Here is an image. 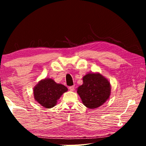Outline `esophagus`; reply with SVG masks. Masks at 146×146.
Instances as JSON below:
<instances>
[{
	"mask_svg": "<svg viewBox=\"0 0 146 146\" xmlns=\"http://www.w3.org/2000/svg\"><path fill=\"white\" fill-rule=\"evenodd\" d=\"M69 89H70V90L71 91H74V89H75V86H70V87H69Z\"/></svg>",
	"mask_w": 146,
	"mask_h": 146,
	"instance_id": "obj_1",
	"label": "esophagus"
}]
</instances>
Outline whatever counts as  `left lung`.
I'll return each instance as SVG.
<instances>
[{
  "label": "left lung",
  "instance_id": "obj_1",
  "mask_svg": "<svg viewBox=\"0 0 146 146\" xmlns=\"http://www.w3.org/2000/svg\"><path fill=\"white\" fill-rule=\"evenodd\" d=\"M82 80V85L76 90L86 107L97 108L109 99L111 88L105 76L99 73H89L83 76Z\"/></svg>",
  "mask_w": 146,
  "mask_h": 146
}]
</instances>
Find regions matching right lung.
Returning a JSON list of instances; mask_svg holds the SVG:
<instances>
[{"label":"right lung","instance_id":"right-lung-1","mask_svg":"<svg viewBox=\"0 0 146 146\" xmlns=\"http://www.w3.org/2000/svg\"><path fill=\"white\" fill-rule=\"evenodd\" d=\"M67 91L65 86L56 83L52 78H46L34 87V98L44 108L49 109L56 104L62 95Z\"/></svg>","mask_w":146,"mask_h":146}]
</instances>
